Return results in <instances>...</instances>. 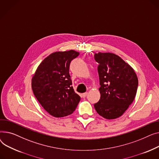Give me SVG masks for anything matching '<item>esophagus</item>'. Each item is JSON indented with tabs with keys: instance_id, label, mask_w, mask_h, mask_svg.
<instances>
[{
	"instance_id": "esophagus-1",
	"label": "esophagus",
	"mask_w": 159,
	"mask_h": 159,
	"mask_svg": "<svg viewBox=\"0 0 159 159\" xmlns=\"http://www.w3.org/2000/svg\"><path fill=\"white\" fill-rule=\"evenodd\" d=\"M87 94H88V93H87V92L83 93V94H82V97H83V98H86V97H87Z\"/></svg>"
}]
</instances>
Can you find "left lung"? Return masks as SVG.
<instances>
[{"label": "left lung", "instance_id": "left-lung-1", "mask_svg": "<svg viewBox=\"0 0 159 159\" xmlns=\"http://www.w3.org/2000/svg\"><path fill=\"white\" fill-rule=\"evenodd\" d=\"M99 63L100 99L94 108L107 119L122 116L134 101L138 79L134 69L119 56L110 52L95 53Z\"/></svg>", "mask_w": 159, "mask_h": 159}]
</instances>
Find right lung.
<instances>
[{
	"label": "right lung",
	"mask_w": 159,
	"mask_h": 159,
	"mask_svg": "<svg viewBox=\"0 0 159 159\" xmlns=\"http://www.w3.org/2000/svg\"><path fill=\"white\" fill-rule=\"evenodd\" d=\"M79 54L73 50L52 53L39 65L32 78L34 96L55 117L72 114L80 101L72 86L69 74L70 63Z\"/></svg>",
	"instance_id": "obj_1"
}]
</instances>
